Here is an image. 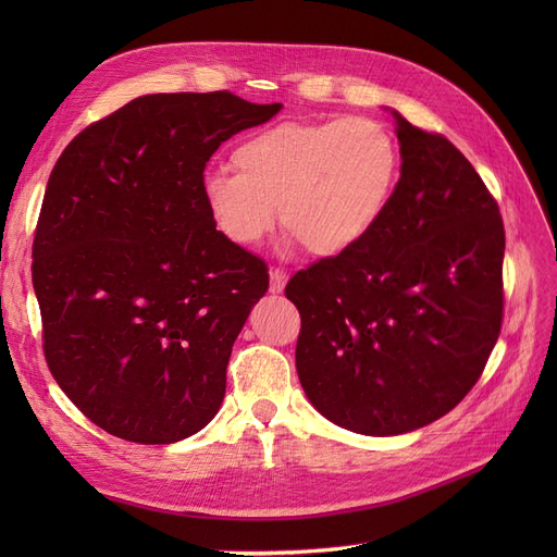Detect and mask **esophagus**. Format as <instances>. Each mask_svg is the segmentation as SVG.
Returning a JSON list of instances; mask_svg holds the SVG:
<instances>
[{
	"mask_svg": "<svg viewBox=\"0 0 557 557\" xmlns=\"http://www.w3.org/2000/svg\"><path fill=\"white\" fill-rule=\"evenodd\" d=\"M285 281H288V274L283 272V269H272V272H269V293H281L283 288H285Z\"/></svg>",
	"mask_w": 557,
	"mask_h": 557,
	"instance_id": "34e87169",
	"label": "esophagus"
}]
</instances>
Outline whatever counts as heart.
Instances as JSON below:
<instances>
[{
    "label": "heart",
    "instance_id": "heart-1",
    "mask_svg": "<svg viewBox=\"0 0 557 557\" xmlns=\"http://www.w3.org/2000/svg\"><path fill=\"white\" fill-rule=\"evenodd\" d=\"M234 174L209 172L201 201L218 234L242 248L260 244L278 218L318 258L358 246L376 230L399 181V146L374 117L288 121L232 150Z\"/></svg>",
    "mask_w": 557,
    "mask_h": 557
}]
</instances>
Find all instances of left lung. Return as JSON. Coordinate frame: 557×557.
I'll return each instance as SVG.
<instances>
[{
  "label": "left lung",
  "mask_w": 557,
  "mask_h": 557,
  "mask_svg": "<svg viewBox=\"0 0 557 557\" xmlns=\"http://www.w3.org/2000/svg\"><path fill=\"white\" fill-rule=\"evenodd\" d=\"M401 176L376 230L297 272V374L334 425L393 436L458 407L504 318V223L444 134L395 113Z\"/></svg>",
  "instance_id": "1"
}]
</instances>
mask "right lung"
I'll use <instances>...</instances> for the list:
<instances>
[{
	"mask_svg": "<svg viewBox=\"0 0 557 557\" xmlns=\"http://www.w3.org/2000/svg\"><path fill=\"white\" fill-rule=\"evenodd\" d=\"M278 111L227 90L137 97L78 132L50 172L32 244L44 356L109 434L172 444L221 409L269 274L218 234L201 178L232 134Z\"/></svg>",
	"mask_w": 557,
	"mask_h": 557,
	"instance_id": "add662e5",
	"label": "right lung"
}]
</instances>
